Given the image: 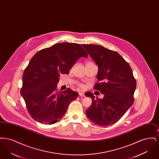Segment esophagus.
<instances>
[{
  "label": "esophagus",
  "instance_id": "34e87169",
  "mask_svg": "<svg viewBox=\"0 0 159 159\" xmlns=\"http://www.w3.org/2000/svg\"><path fill=\"white\" fill-rule=\"evenodd\" d=\"M79 96H80V97H84V93L82 92H80L79 93Z\"/></svg>",
  "mask_w": 159,
  "mask_h": 159
}]
</instances>
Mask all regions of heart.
<instances>
[{
  "mask_svg": "<svg viewBox=\"0 0 159 159\" xmlns=\"http://www.w3.org/2000/svg\"><path fill=\"white\" fill-rule=\"evenodd\" d=\"M92 62H88V63H92ZM80 88H84V85H83V84H80Z\"/></svg>",
  "mask_w": 159,
  "mask_h": 159,
  "instance_id": "1",
  "label": "heart"
}]
</instances>
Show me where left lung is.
<instances>
[{
  "label": "left lung",
  "instance_id": "8db88e82",
  "mask_svg": "<svg viewBox=\"0 0 159 159\" xmlns=\"http://www.w3.org/2000/svg\"><path fill=\"white\" fill-rule=\"evenodd\" d=\"M98 67V82L94 89L104 95L102 99L91 92L86 97L92 104L86 111L88 117L95 124L106 126L119 121L133 104L136 79L128 62L118 52L98 45H82Z\"/></svg>",
  "mask_w": 159,
  "mask_h": 159
}]
</instances>
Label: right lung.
<instances>
[{
	"label": "right lung",
	"mask_w": 159,
	"mask_h": 159,
	"mask_svg": "<svg viewBox=\"0 0 159 159\" xmlns=\"http://www.w3.org/2000/svg\"><path fill=\"white\" fill-rule=\"evenodd\" d=\"M88 53L75 43H59L38 51L31 59L23 75L21 94L33 119L52 125L65 114L78 93L67 88L58 91L61 74H68L80 57Z\"/></svg>",
	"instance_id": "obj_1"
}]
</instances>
